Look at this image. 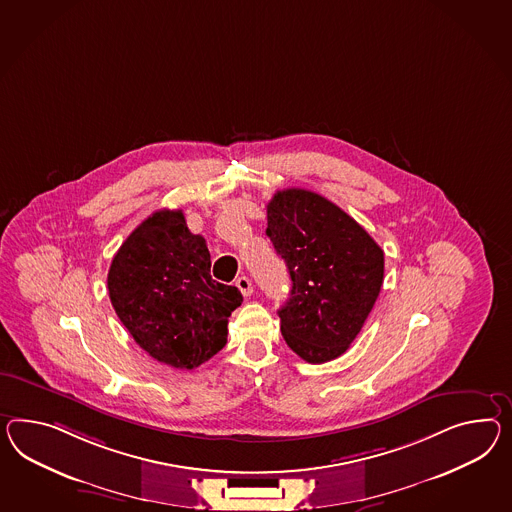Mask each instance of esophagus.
Instances as JSON below:
<instances>
[{"mask_svg":"<svg viewBox=\"0 0 512 512\" xmlns=\"http://www.w3.org/2000/svg\"><path fill=\"white\" fill-rule=\"evenodd\" d=\"M236 286L245 297L252 295V282H250L249 276H239L236 280Z\"/></svg>","mask_w":512,"mask_h":512,"instance_id":"esophagus-1","label":"esophagus"}]
</instances>
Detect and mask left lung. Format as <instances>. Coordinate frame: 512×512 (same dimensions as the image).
Returning a JSON list of instances; mask_svg holds the SVG:
<instances>
[{
	"label": "left lung",
	"instance_id": "left-lung-1",
	"mask_svg": "<svg viewBox=\"0 0 512 512\" xmlns=\"http://www.w3.org/2000/svg\"><path fill=\"white\" fill-rule=\"evenodd\" d=\"M288 265L289 299L280 330L293 353L310 364L349 349L379 297L384 252L345 211L314 191H276L267 230Z\"/></svg>",
	"mask_w": 512,
	"mask_h": 512
}]
</instances>
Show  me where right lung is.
<instances>
[{
	"instance_id": "obj_1",
	"label": "right lung",
	"mask_w": 512,
	"mask_h": 512,
	"mask_svg": "<svg viewBox=\"0 0 512 512\" xmlns=\"http://www.w3.org/2000/svg\"><path fill=\"white\" fill-rule=\"evenodd\" d=\"M206 239L182 210L154 211L118 249L109 299L133 340L158 362L195 369L226 345L228 317L243 295L210 275Z\"/></svg>"
}]
</instances>
